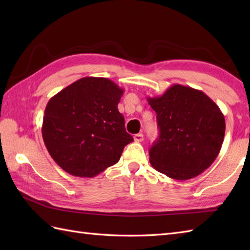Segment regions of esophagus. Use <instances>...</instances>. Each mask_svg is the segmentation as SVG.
Here are the masks:
<instances>
[{"label": "esophagus", "mask_w": 250, "mask_h": 250, "mask_svg": "<svg viewBox=\"0 0 250 250\" xmlns=\"http://www.w3.org/2000/svg\"><path fill=\"white\" fill-rule=\"evenodd\" d=\"M143 140H144V135H143L142 133H137L134 135V141L136 143H141Z\"/></svg>", "instance_id": "1"}]
</instances>
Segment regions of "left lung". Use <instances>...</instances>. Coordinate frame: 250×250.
<instances>
[{
    "label": "left lung",
    "instance_id": "8db88e82",
    "mask_svg": "<svg viewBox=\"0 0 250 250\" xmlns=\"http://www.w3.org/2000/svg\"><path fill=\"white\" fill-rule=\"evenodd\" d=\"M147 101L160 131L149 149L152 167L177 180L193 178L208 168L219 155L226 131L224 114L214 101L178 83Z\"/></svg>",
    "mask_w": 250,
    "mask_h": 250
}]
</instances>
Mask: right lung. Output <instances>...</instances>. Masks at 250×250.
Returning <instances> with one entry per match:
<instances>
[{
    "label": "right lung",
    "instance_id": "right-lung-1",
    "mask_svg": "<svg viewBox=\"0 0 250 250\" xmlns=\"http://www.w3.org/2000/svg\"><path fill=\"white\" fill-rule=\"evenodd\" d=\"M124 89L108 78L83 77L46 105L42 135L51 158L73 176L94 177L119 161L133 142L118 110Z\"/></svg>",
    "mask_w": 250,
    "mask_h": 250
}]
</instances>
